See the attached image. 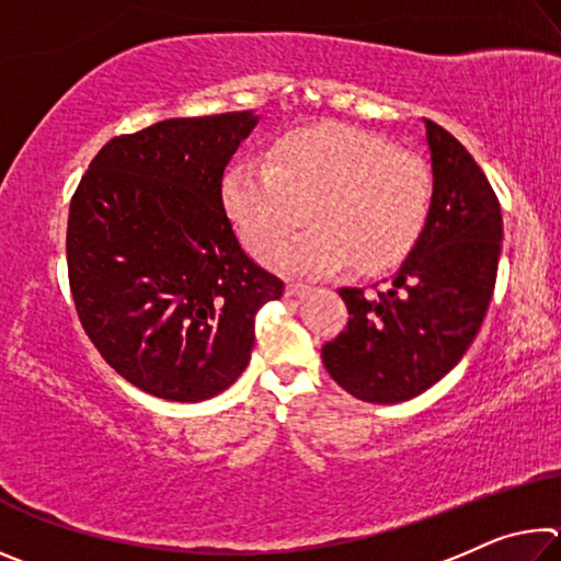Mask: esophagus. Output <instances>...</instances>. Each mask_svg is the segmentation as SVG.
Returning a JSON list of instances; mask_svg holds the SVG:
<instances>
[{"mask_svg": "<svg viewBox=\"0 0 561 561\" xmlns=\"http://www.w3.org/2000/svg\"><path fill=\"white\" fill-rule=\"evenodd\" d=\"M284 291H287V297L299 299V297H304V294L309 291V287H304V284H294V282H289V284H287V289H284Z\"/></svg>", "mask_w": 561, "mask_h": 561, "instance_id": "1", "label": "esophagus"}]
</instances>
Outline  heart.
I'll return each instance as SVG.
<instances>
[{"instance_id":"1","label":"heart","mask_w":561,"mask_h":561,"mask_svg":"<svg viewBox=\"0 0 561 561\" xmlns=\"http://www.w3.org/2000/svg\"><path fill=\"white\" fill-rule=\"evenodd\" d=\"M225 207L244 244L272 262L304 222L314 230L279 264L294 274H383L415 250L433 210V173L421 158L348 126L294 130L274 146L267 168L234 165Z\"/></svg>"}]
</instances>
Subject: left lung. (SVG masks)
Masks as SVG:
<instances>
[{
  "instance_id": "obj_1",
  "label": "left lung",
  "mask_w": 561,
  "mask_h": 561,
  "mask_svg": "<svg viewBox=\"0 0 561 561\" xmlns=\"http://www.w3.org/2000/svg\"><path fill=\"white\" fill-rule=\"evenodd\" d=\"M433 210L391 287L339 289L348 324L321 348L329 376L358 401L401 403L450 371L478 336L495 291L502 213L458 138L425 118Z\"/></svg>"
}]
</instances>
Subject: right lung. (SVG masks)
I'll use <instances>...</instances> for the list:
<instances>
[{
	"label": "right lung",
	"instance_id": "1",
	"mask_svg": "<svg viewBox=\"0 0 561 561\" xmlns=\"http://www.w3.org/2000/svg\"><path fill=\"white\" fill-rule=\"evenodd\" d=\"M257 123L240 111L113 138L71 201L66 254L81 324L156 398L227 391L250 364L260 307L284 291L242 250L222 201L225 168Z\"/></svg>",
	"mask_w": 561,
	"mask_h": 561
}]
</instances>
